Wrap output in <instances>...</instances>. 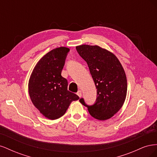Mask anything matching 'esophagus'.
Listing matches in <instances>:
<instances>
[{
  "label": "esophagus",
  "instance_id": "esophagus-1",
  "mask_svg": "<svg viewBox=\"0 0 157 157\" xmlns=\"http://www.w3.org/2000/svg\"><path fill=\"white\" fill-rule=\"evenodd\" d=\"M77 94L78 96L80 98V97L82 96V92L80 91V90H78V92H77Z\"/></svg>",
  "mask_w": 157,
  "mask_h": 157
}]
</instances>
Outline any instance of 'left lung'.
I'll use <instances>...</instances> for the list:
<instances>
[{"label":"left lung","instance_id":"obj_1","mask_svg":"<svg viewBox=\"0 0 157 157\" xmlns=\"http://www.w3.org/2000/svg\"><path fill=\"white\" fill-rule=\"evenodd\" d=\"M76 49L87 63L97 88L94 105H88L83 98L79 101L88 108L92 117L98 120H107L119 111L124 103L127 93L124 70L115 55L98 46L83 44Z\"/></svg>","mask_w":157,"mask_h":157}]
</instances>
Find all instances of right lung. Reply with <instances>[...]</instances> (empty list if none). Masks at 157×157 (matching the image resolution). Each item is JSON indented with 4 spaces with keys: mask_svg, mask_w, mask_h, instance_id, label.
Segmentation results:
<instances>
[{
    "mask_svg": "<svg viewBox=\"0 0 157 157\" xmlns=\"http://www.w3.org/2000/svg\"><path fill=\"white\" fill-rule=\"evenodd\" d=\"M69 49L59 47L48 52L39 61L29 81V94L35 107L45 117L55 120L62 117L77 94L67 90L68 82L61 76Z\"/></svg>",
    "mask_w": 157,
    "mask_h": 157,
    "instance_id": "obj_1",
    "label": "right lung"
}]
</instances>
